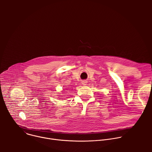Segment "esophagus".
<instances>
[{
    "instance_id": "34e87169",
    "label": "esophagus",
    "mask_w": 152,
    "mask_h": 152,
    "mask_svg": "<svg viewBox=\"0 0 152 152\" xmlns=\"http://www.w3.org/2000/svg\"><path fill=\"white\" fill-rule=\"evenodd\" d=\"M86 83H87V81L86 80H82V84L84 86H85L86 85Z\"/></svg>"
}]
</instances>
